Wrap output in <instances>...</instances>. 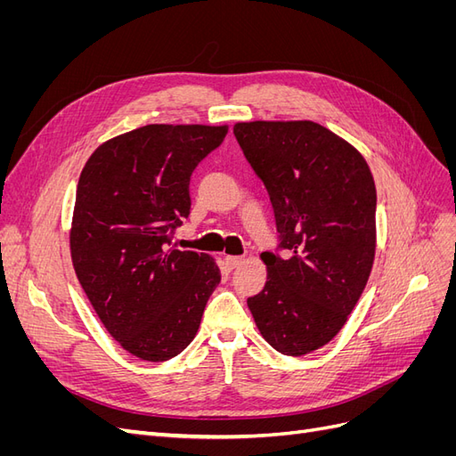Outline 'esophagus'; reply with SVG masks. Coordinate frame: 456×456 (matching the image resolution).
<instances>
[{
    "instance_id": "esophagus-1",
    "label": "esophagus",
    "mask_w": 456,
    "mask_h": 456,
    "mask_svg": "<svg viewBox=\"0 0 456 456\" xmlns=\"http://www.w3.org/2000/svg\"><path fill=\"white\" fill-rule=\"evenodd\" d=\"M224 262H226V266L230 268V270H233V268H240L243 262H245V258L243 256H233V255H226L224 256Z\"/></svg>"
}]
</instances>
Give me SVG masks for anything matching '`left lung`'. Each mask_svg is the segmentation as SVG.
<instances>
[{"label":"left lung","instance_id":"1","mask_svg":"<svg viewBox=\"0 0 456 456\" xmlns=\"http://www.w3.org/2000/svg\"><path fill=\"white\" fill-rule=\"evenodd\" d=\"M265 183L285 256L262 253L266 283L247 298L272 348L306 355L348 322L377 251V188L360 150L310 119L238 121Z\"/></svg>","mask_w":456,"mask_h":456}]
</instances>
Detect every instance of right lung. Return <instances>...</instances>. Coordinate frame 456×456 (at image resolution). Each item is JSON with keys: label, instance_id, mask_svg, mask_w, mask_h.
Wrapping results in <instances>:
<instances>
[{"label": "right lung", "instance_id": "right-lung-1", "mask_svg": "<svg viewBox=\"0 0 456 456\" xmlns=\"http://www.w3.org/2000/svg\"><path fill=\"white\" fill-rule=\"evenodd\" d=\"M226 133L151 123L102 142L79 175L72 265L101 323L139 360L181 354L220 281L211 255L167 245L190 215L191 171Z\"/></svg>", "mask_w": 456, "mask_h": 456}]
</instances>
